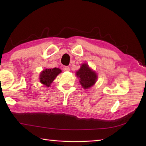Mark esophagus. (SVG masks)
<instances>
[{
  "label": "esophagus",
  "instance_id": "1",
  "mask_svg": "<svg viewBox=\"0 0 146 146\" xmlns=\"http://www.w3.org/2000/svg\"><path fill=\"white\" fill-rule=\"evenodd\" d=\"M63 69L65 71H70V68L68 66H63Z\"/></svg>",
  "mask_w": 146,
  "mask_h": 146
}]
</instances>
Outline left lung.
Here are the masks:
<instances>
[{
	"label": "left lung",
	"instance_id": "left-lung-1",
	"mask_svg": "<svg viewBox=\"0 0 146 146\" xmlns=\"http://www.w3.org/2000/svg\"><path fill=\"white\" fill-rule=\"evenodd\" d=\"M76 75L80 78V84L85 89L92 86L97 79V74L89 68L87 64L82 65L80 69L76 72Z\"/></svg>",
	"mask_w": 146,
	"mask_h": 146
}]
</instances>
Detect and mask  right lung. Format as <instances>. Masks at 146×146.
<instances>
[{"label": "right lung", "mask_w": 146, "mask_h": 146, "mask_svg": "<svg viewBox=\"0 0 146 146\" xmlns=\"http://www.w3.org/2000/svg\"><path fill=\"white\" fill-rule=\"evenodd\" d=\"M61 72V70L56 68H51V69H46L42 71L41 75H40V82L46 86H50L51 83L53 82L56 77Z\"/></svg>", "instance_id": "add662e5"}]
</instances>
